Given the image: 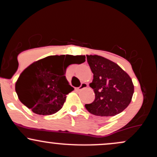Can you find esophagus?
I'll return each instance as SVG.
<instances>
[{
	"label": "esophagus",
	"instance_id": "obj_1",
	"mask_svg": "<svg viewBox=\"0 0 157 157\" xmlns=\"http://www.w3.org/2000/svg\"><path fill=\"white\" fill-rule=\"evenodd\" d=\"M87 87H88V84L86 83V82H82V83L80 85V87H79L77 89H78V91H81V90L86 89V88H87Z\"/></svg>",
	"mask_w": 157,
	"mask_h": 157
}]
</instances>
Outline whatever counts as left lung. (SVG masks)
<instances>
[{"instance_id": "left-lung-1", "label": "left lung", "mask_w": 157, "mask_h": 157, "mask_svg": "<svg viewBox=\"0 0 157 157\" xmlns=\"http://www.w3.org/2000/svg\"><path fill=\"white\" fill-rule=\"evenodd\" d=\"M94 74L90 87L95 99L85 107L96 116L111 117L121 113L128 106L134 87L132 80L117 64L98 55H86Z\"/></svg>"}]
</instances>
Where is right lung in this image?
Here are the masks:
<instances>
[{"label": "right lung", "mask_w": 157, "mask_h": 157, "mask_svg": "<svg viewBox=\"0 0 157 157\" xmlns=\"http://www.w3.org/2000/svg\"><path fill=\"white\" fill-rule=\"evenodd\" d=\"M84 55L48 56L29 66L15 83L24 105L40 115L53 114L62 109L66 95L74 90L65 76L69 65L82 63Z\"/></svg>", "instance_id": "add662e5"}]
</instances>
